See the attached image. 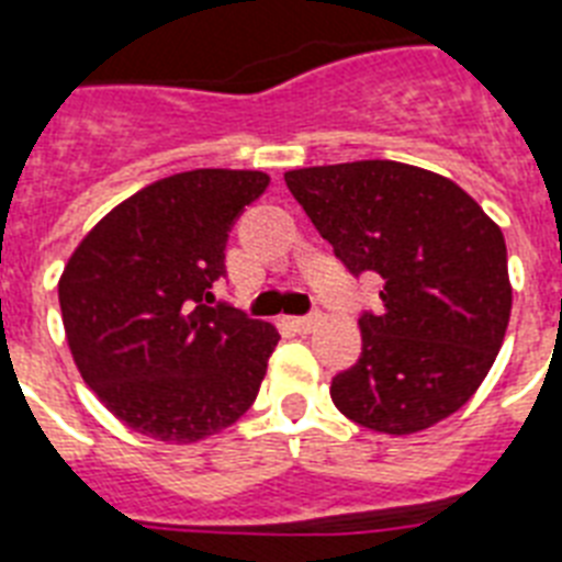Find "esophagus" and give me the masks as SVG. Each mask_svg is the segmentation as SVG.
Returning <instances> with one entry per match:
<instances>
[{
  "label": "esophagus",
  "mask_w": 562,
  "mask_h": 562,
  "mask_svg": "<svg viewBox=\"0 0 562 562\" xmlns=\"http://www.w3.org/2000/svg\"><path fill=\"white\" fill-rule=\"evenodd\" d=\"M321 324V315H303V317H294V321H291V326H294V329H297V333H312V329H315V326Z\"/></svg>",
  "instance_id": "obj_1"
}]
</instances>
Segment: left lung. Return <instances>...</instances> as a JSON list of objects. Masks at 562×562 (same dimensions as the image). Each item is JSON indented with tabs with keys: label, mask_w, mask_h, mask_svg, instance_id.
<instances>
[{
	"label": "left lung",
	"mask_w": 562,
	"mask_h": 562,
	"mask_svg": "<svg viewBox=\"0 0 562 562\" xmlns=\"http://www.w3.org/2000/svg\"><path fill=\"white\" fill-rule=\"evenodd\" d=\"M285 183L352 277L384 280L382 308L359 317V361L333 379L335 408L384 435L454 414L510 321L502 229L452 180L405 162L315 166Z\"/></svg>",
	"instance_id": "left-lung-1"
}]
</instances>
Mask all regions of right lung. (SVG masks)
I'll return each mask as SVG.
<instances>
[{"instance_id": "obj_1", "label": "right lung", "mask_w": 562, "mask_h": 562, "mask_svg": "<svg viewBox=\"0 0 562 562\" xmlns=\"http://www.w3.org/2000/svg\"><path fill=\"white\" fill-rule=\"evenodd\" d=\"M262 171L194 169L108 212L64 268L57 297L83 382L125 426L194 443L254 405L280 333L212 285Z\"/></svg>"}]
</instances>
